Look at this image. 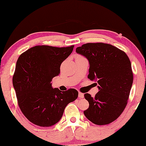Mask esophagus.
Returning a JSON list of instances; mask_svg holds the SVG:
<instances>
[{
	"mask_svg": "<svg viewBox=\"0 0 146 146\" xmlns=\"http://www.w3.org/2000/svg\"><path fill=\"white\" fill-rule=\"evenodd\" d=\"M78 97L80 98H84V94L80 92H78Z\"/></svg>",
	"mask_w": 146,
	"mask_h": 146,
	"instance_id": "1",
	"label": "esophagus"
}]
</instances>
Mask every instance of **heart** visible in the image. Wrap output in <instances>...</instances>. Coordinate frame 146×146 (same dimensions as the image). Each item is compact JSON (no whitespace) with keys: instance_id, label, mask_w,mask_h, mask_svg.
Instances as JSON below:
<instances>
[{"instance_id":"1","label":"heart","mask_w":146,"mask_h":146,"mask_svg":"<svg viewBox=\"0 0 146 146\" xmlns=\"http://www.w3.org/2000/svg\"><path fill=\"white\" fill-rule=\"evenodd\" d=\"M76 58H84V57L82 56H80V55H77Z\"/></svg>"}]
</instances>
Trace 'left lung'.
Wrapping results in <instances>:
<instances>
[{
  "label": "left lung",
  "instance_id": "left-lung-1",
  "mask_svg": "<svg viewBox=\"0 0 146 146\" xmlns=\"http://www.w3.org/2000/svg\"><path fill=\"white\" fill-rule=\"evenodd\" d=\"M76 51L88 60V78L99 85L94 97L84 94L89 108L84 113L94 124H109L121 115L127 104L133 78L130 60L123 50L106 43H86Z\"/></svg>",
  "mask_w": 146,
  "mask_h": 146
}]
</instances>
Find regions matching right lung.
Returning <instances> with one entry per match:
<instances>
[{
    "mask_svg": "<svg viewBox=\"0 0 146 146\" xmlns=\"http://www.w3.org/2000/svg\"><path fill=\"white\" fill-rule=\"evenodd\" d=\"M74 46L54 47L38 45L21 54L13 77L19 106L34 124L50 127L59 121L70 102L78 92L74 88L62 92L52 87L51 82L60 72V65Z\"/></svg>",
    "mask_w": 146,
    "mask_h": 146,
    "instance_id": "right-lung-1",
    "label": "right lung"
}]
</instances>
